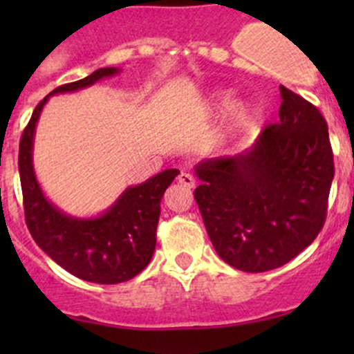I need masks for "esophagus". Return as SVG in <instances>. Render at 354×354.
<instances>
[{
  "instance_id": "34e87169",
  "label": "esophagus",
  "mask_w": 354,
  "mask_h": 354,
  "mask_svg": "<svg viewBox=\"0 0 354 354\" xmlns=\"http://www.w3.org/2000/svg\"><path fill=\"white\" fill-rule=\"evenodd\" d=\"M178 181H180V185H183V187L187 188H194L195 187V180L192 174L188 173H181L180 176H178Z\"/></svg>"
}]
</instances>
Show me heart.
Listing matches in <instances>:
<instances>
[{"label": "heart", "instance_id": "b5f03b06", "mask_svg": "<svg viewBox=\"0 0 354 354\" xmlns=\"http://www.w3.org/2000/svg\"><path fill=\"white\" fill-rule=\"evenodd\" d=\"M209 106L214 111L226 109L223 120V133L226 137H234V135L240 133L246 124H248L250 118H252V108H250V104H246L245 101L231 102V94L226 91L212 94Z\"/></svg>", "mask_w": 354, "mask_h": 354}]
</instances>
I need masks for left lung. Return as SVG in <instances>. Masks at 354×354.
<instances>
[{
    "label": "left lung",
    "instance_id": "obj_1",
    "mask_svg": "<svg viewBox=\"0 0 354 354\" xmlns=\"http://www.w3.org/2000/svg\"><path fill=\"white\" fill-rule=\"evenodd\" d=\"M279 91V120L248 151L195 166L207 234L217 255L245 272L277 269L315 240L334 180L324 116L289 88Z\"/></svg>",
    "mask_w": 354,
    "mask_h": 354
}]
</instances>
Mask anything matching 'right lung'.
Listing matches in <instances>:
<instances>
[{"mask_svg": "<svg viewBox=\"0 0 354 354\" xmlns=\"http://www.w3.org/2000/svg\"><path fill=\"white\" fill-rule=\"evenodd\" d=\"M118 73L120 68H99L88 77L62 85L46 95L25 127L19 152L25 223L32 238L59 267L97 284L124 283L149 266L156 250L160 200L180 171L166 169L145 183L128 187L101 216L73 217L44 195L35 178L32 152L35 124L51 95L80 91Z\"/></svg>", "mask_w": 354, "mask_h": 354, "instance_id": "add662e5", "label": "right lung"}]
</instances>
